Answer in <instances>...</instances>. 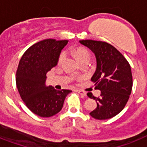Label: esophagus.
<instances>
[{
    "label": "esophagus",
    "mask_w": 147,
    "mask_h": 147,
    "mask_svg": "<svg viewBox=\"0 0 147 147\" xmlns=\"http://www.w3.org/2000/svg\"><path fill=\"white\" fill-rule=\"evenodd\" d=\"M76 91H77L79 94H81V96H86V92H84V91L83 90H76Z\"/></svg>",
    "instance_id": "obj_1"
}]
</instances>
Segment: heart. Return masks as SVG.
Returning a JSON list of instances; mask_svg holds the SVG:
<instances>
[{"label": "heart", "instance_id": "heart-1", "mask_svg": "<svg viewBox=\"0 0 147 147\" xmlns=\"http://www.w3.org/2000/svg\"><path fill=\"white\" fill-rule=\"evenodd\" d=\"M74 54H75L76 58L78 59V60L79 62H81V61L85 60H90V53L88 51V49H87L84 47H78V48H76L74 50ZM65 57H66L65 52L61 53L60 57H59L58 62L62 63L64 59H65Z\"/></svg>", "mask_w": 147, "mask_h": 147}]
</instances>
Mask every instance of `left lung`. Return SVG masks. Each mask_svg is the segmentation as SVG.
<instances>
[{
  "label": "left lung",
  "mask_w": 147,
  "mask_h": 147,
  "mask_svg": "<svg viewBox=\"0 0 147 147\" xmlns=\"http://www.w3.org/2000/svg\"><path fill=\"white\" fill-rule=\"evenodd\" d=\"M95 54L96 69L91 81L95 89L101 90L99 97L87 93L97 103V107L90 113L96 119H108L117 115L125 108L132 89V74L126 59L113 45L105 42L91 39L80 40Z\"/></svg>",
  "instance_id": "obj_1"
}]
</instances>
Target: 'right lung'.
<instances>
[{"mask_svg":"<svg viewBox=\"0 0 147 147\" xmlns=\"http://www.w3.org/2000/svg\"><path fill=\"white\" fill-rule=\"evenodd\" d=\"M68 40L47 39L30 46L22 57L16 71V86L26 106L41 117L61 111L69 90H57L45 85L46 74L57 66Z\"/></svg>","mask_w":147,"mask_h":147,"instance_id":"obj_1","label":"right lung"}]
</instances>
